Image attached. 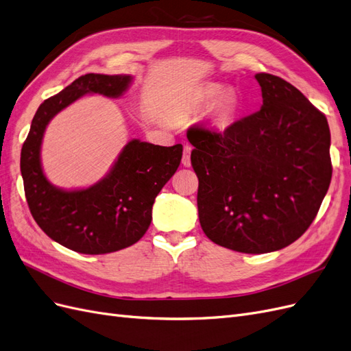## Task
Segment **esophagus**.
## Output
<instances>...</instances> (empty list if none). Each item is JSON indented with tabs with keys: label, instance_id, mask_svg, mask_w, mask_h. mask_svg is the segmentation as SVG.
Instances as JSON below:
<instances>
[{
	"label": "esophagus",
	"instance_id": "esophagus-1",
	"mask_svg": "<svg viewBox=\"0 0 351 351\" xmlns=\"http://www.w3.org/2000/svg\"><path fill=\"white\" fill-rule=\"evenodd\" d=\"M190 154H192V146H190V145H184L183 158H182V162H183L184 167H190V165H192V159H190Z\"/></svg>",
	"mask_w": 351,
	"mask_h": 351
}]
</instances>
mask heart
<instances>
[{
  "label": "heart",
  "instance_id": "obj_1",
  "mask_svg": "<svg viewBox=\"0 0 351 351\" xmlns=\"http://www.w3.org/2000/svg\"><path fill=\"white\" fill-rule=\"evenodd\" d=\"M222 88L219 84H208L204 89L200 90L197 95L196 101L199 104H209L218 98L214 105V111H212V115H214V120L219 125H227L234 119V115L239 111V97L236 95L234 90H224L222 94Z\"/></svg>",
  "mask_w": 351,
  "mask_h": 351
}]
</instances>
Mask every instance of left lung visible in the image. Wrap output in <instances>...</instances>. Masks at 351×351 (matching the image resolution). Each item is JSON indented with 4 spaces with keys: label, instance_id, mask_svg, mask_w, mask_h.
<instances>
[{
    "label": "left lung",
    "instance_id": "1",
    "mask_svg": "<svg viewBox=\"0 0 351 351\" xmlns=\"http://www.w3.org/2000/svg\"><path fill=\"white\" fill-rule=\"evenodd\" d=\"M263 104L224 132L192 125L206 237L241 253L287 247L309 228L332 177L325 114L291 83L258 73Z\"/></svg>",
    "mask_w": 351,
    "mask_h": 351
}]
</instances>
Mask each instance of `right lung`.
<instances>
[{
	"label": "right lung",
	"mask_w": 351,
	"mask_h": 351,
	"mask_svg": "<svg viewBox=\"0 0 351 351\" xmlns=\"http://www.w3.org/2000/svg\"><path fill=\"white\" fill-rule=\"evenodd\" d=\"M127 74L89 73L45 99L32 120L22 147L25 195L30 214L48 237L83 254H104L139 241L152 221V205L182 161L183 146L132 141L107 177L83 190L52 186L42 171L40 143L49 120L86 93L119 98L129 88Z\"/></svg>",
	"instance_id": "right-lung-1"
}]
</instances>
